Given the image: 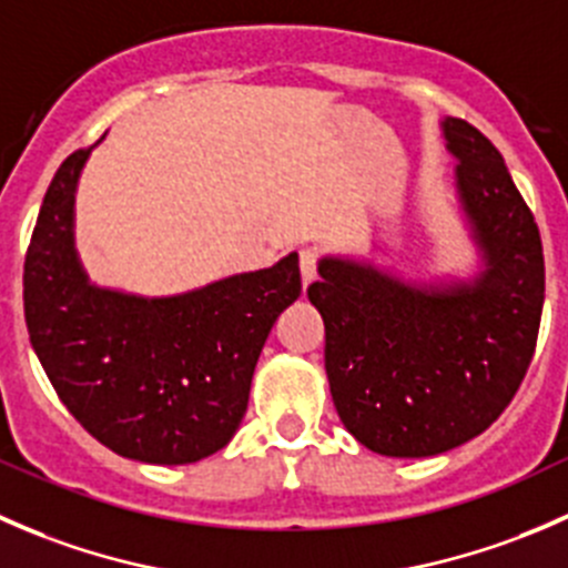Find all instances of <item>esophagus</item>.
<instances>
[{
	"mask_svg": "<svg viewBox=\"0 0 568 568\" xmlns=\"http://www.w3.org/2000/svg\"><path fill=\"white\" fill-rule=\"evenodd\" d=\"M300 266H302V280L313 283L318 274V250L316 247H302L300 250Z\"/></svg>",
	"mask_w": 568,
	"mask_h": 568,
	"instance_id": "obj_1",
	"label": "esophagus"
}]
</instances>
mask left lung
I'll return each mask as SVG.
<instances>
[{"instance_id": "8db88e82", "label": "left lung", "mask_w": 568, "mask_h": 568, "mask_svg": "<svg viewBox=\"0 0 568 568\" xmlns=\"http://www.w3.org/2000/svg\"><path fill=\"white\" fill-rule=\"evenodd\" d=\"M464 211L486 252L475 285L423 291L324 257L307 288L326 329L324 368L343 426L398 459L437 456L503 415L536 352L544 250L500 151L462 118L443 123Z\"/></svg>"}]
</instances>
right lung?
Instances as JSON below:
<instances>
[{
  "mask_svg": "<svg viewBox=\"0 0 568 568\" xmlns=\"http://www.w3.org/2000/svg\"><path fill=\"white\" fill-rule=\"evenodd\" d=\"M90 148L60 164L24 257L32 348L73 417L125 459L192 464L231 443L300 257L168 300L88 283L73 252V192Z\"/></svg>",
  "mask_w": 568,
  "mask_h": 568,
  "instance_id": "add662e5",
  "label": "right lung"
}]
</instances>
